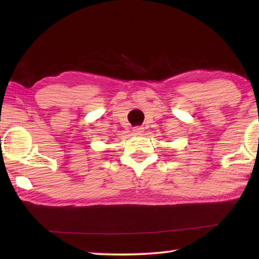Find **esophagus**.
<instances>
[{
    "instance_id": "obj_1",
    "label": "esophagus",
    "mask_w": 259,
    "mask_h": 259,
    "mask_svg": "<svg viewBox=\"0 0 259 259\" xmlns=\"http://www.w3.org/2000/svg\"><path fill=\"white\" fill-rule=\"evenodd\" d=\"M133 133H134V135H136V136L143 135V133H144V128H142V126H136V128H134Z\"/></svg>"
}]
</instances>
